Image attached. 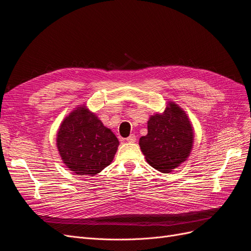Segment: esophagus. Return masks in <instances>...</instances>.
Segmentation results:
<instances>
[{"label": "esophagus", "instance_id": "34e87169", "mask_svg": "<svg viewBox=\"0 0 251 251\" xmlns=\"http://www.w3.org/2000/svg\"><path fill=\"white\" fill-rule=\"evenodd\" d=\"M126 140L127 142H135V141H136V136H135L134 134H131Z\"/></svg>", "mask_w": 251, "mask_h": 251}]
</instances>
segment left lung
Returning <instances> with one entry per match:
<instances>
[{"label":"left lung","mask_w":251,"mask_h":251,"mask_svg":"<svg viewBox=\"0 0 251 251\" xmlns=\"http://www.w3.org/2000/svg\"><path fill=\"white\" fill-rule=\"evenodd\" d=\"M194 132L184 111L170 102L163 114L148 123V135L139 140L147 161L160 172H172L186 160L192 151Z\"/></svg>","instance_id":"left-lung-1"}]
</instances>
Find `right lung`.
I'll use <instances>...</instances> for the list:
<instances>
[{"instance_id":"obj_1","label":"right lung","mask_w":251,"mask_h":251,"mask_svg":"<svg viewBox=\"0 0 251 251\" xmlns=\"http://www.w3.org/2000/svg\"><path fill=\"white\" fill-rule=\"evenodd\" d=\"M57 149L64 163L77 175L100 173L112 162L119 141L86 107L66 117L57 133Z\"/></svg>"}]
</instances>
